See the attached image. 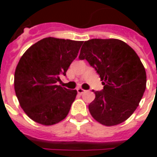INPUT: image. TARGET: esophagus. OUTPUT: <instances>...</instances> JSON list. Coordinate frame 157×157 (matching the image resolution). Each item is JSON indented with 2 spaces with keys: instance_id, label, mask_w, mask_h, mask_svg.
Instances as JSON below:
<instances>
[{
  "instance_id": "1",
  "label": "esophagus",
  "mask_w": 157,
  "mask_h": 157,
  "mask_svg": "<svg viewBox=\"0 0 157 157\" xmlns=\"http://www.w3.org/2000/svg\"><path fill=\"white\" fill-rule=\"evenodd\" d=\"M76 91H77V92H78L79 94H82V93L85 92V90H83V89L81 88V87H78V88L76 89Z\"/></svg>"
}]
</instances>
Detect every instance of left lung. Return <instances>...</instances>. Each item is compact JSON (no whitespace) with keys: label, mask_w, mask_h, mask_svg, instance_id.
Returning a JSON list of instances; mask_svg holds the SVG:
<instances>
[{"label":"left lung","mask_w":157,"mask_h":157,"mask_svg":"<svg viewBox=\"0 0 157 157\" xmlns=\"http://www.w3.org/2000/svg\"><path fill=\"white\" fill-rule=\"evenodd\" d=\"M95 69L103 89L96 91L89 111L106 126L128 118L141 100L146 87V73L135 50L115 39H93L84 42L79 55Z\"/></svg>","instance_id":"obj_1"}]
</instances>
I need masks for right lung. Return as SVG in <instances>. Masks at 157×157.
I'll use <instances>...</instances> for the list:
<instances>
[{"label":"right lung","instance_id":"add662e5","mask_svg":"<svg viewBox=\"0 0 157 157\" xmlns=\"http://www.w3.org/2000/svg\"><path fill=\"white\" fill-rule=\"evenodd\" d=\"M83 42L45 38L23 54L16 68L14 88L19 103L33 121L52 125L67 116L77 92L57 85Z\"/></svg>","mask_w":157,"mask_h":157}]
</instances>
